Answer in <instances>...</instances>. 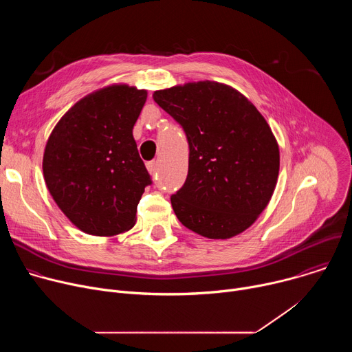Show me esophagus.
I'll list each match as a JSON object with an SVG mask.
<instances>
[{"label":"esophagus","instance_id":"34e87169","mask_svg":"<svg viewBox=\"0 0 352 352\" xmlns=\"http://www.w3.org/2000/svg\"><path fill=\"white\" fill-rule=\"evenodd\" d=\"M146 167H147V171L152 174V175H155L156 174V171H157V163L156 162H148L147 164H146Z\"/></svg>","mask_w":352,"mask_h":352}]
</instances>
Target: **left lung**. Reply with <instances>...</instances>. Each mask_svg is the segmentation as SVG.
I'll list each match as a JSON object with an SVG mask.
<instances>
[{
	"label": "left lung",
	"instance_id": "8db88e82",
	"mask_svg": "<svg viewBox=\"0 0 352 352\" xmlns=\"http://www.w3.org/2000/svg\"><path fill=\"white\" fill-rule=\"evenodd\" d=\"M153 98L189 144L185 184L171 195L178 220L212 239L252 226L280 168L278 144L262 114L235 89L209 80L157 90Z\"/></svg>",
	"mask_w": 352,
	"mask_h": 352
}]
</instances>
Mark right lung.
Here are the masks:
<instances>
[{
    "label": "right lung",
    "mask_w": 352,
    "mask_h": 352,
    "mask_svg": "<svg viewBox=\"0 0 352 352\" xmlns=\"http://www.w3.org/2000/svg\"><path fill=\"white\" fill-rule=\"evenodd\" d=\"M147 93L126 85L97 90L71 107L50 135L43 174L63 213L83 232L128 231L152 178L132 135Z\"/></svg>",
    "instance_id": "obj_1"
}]
</instances>
